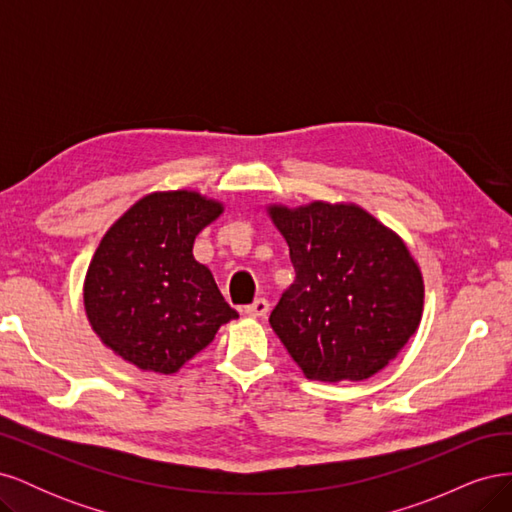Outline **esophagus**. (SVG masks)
<instances>
[{
  "instance_id": "1",
  "label": "esophagus",
  "mask_w": 512,
  "mask_h": 512,
  "mask_svg": "<svg viewBox=\"0 0 512 512\" xmlns=\"http://www.w3.org/2000/svg\"><path fill=\"white\" fill-rule=\"evenodd\" d=\"M243 312H245L247 316H252V318H262V316H267V312H269V301H267V299H256L254 303L245 305V307H243Z\"/></svg>"
}]
</instances>
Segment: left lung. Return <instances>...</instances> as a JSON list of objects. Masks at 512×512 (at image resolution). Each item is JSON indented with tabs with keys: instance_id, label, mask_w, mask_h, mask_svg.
<instances>
[{
	"instance_id": "1",
	"label": "left lung",
	"mask_w": 512,
	"mask_h": 512,
	"mask_svg": "<svg viewBox=\"0 0 512 512\" xmlns=\"http://www.w3.org/2000/svg\"><path fill=\"white\" fill-rule=\"evenodd\" d=\"M294 267L269 316L307 378L365 380L408 344L423 314V277L406 245L354 205L271 207Z\"/></svg>"
}]
</instances>
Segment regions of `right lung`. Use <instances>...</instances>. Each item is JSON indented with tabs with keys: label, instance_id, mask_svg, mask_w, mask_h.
I'll use <instances>...</instances> for the list:
<instances>
[{
	"label": "right lung",
	"instance_id": "obj_1",
	"mask_svg": "<svg viewBox=\"0 0 512 512\" xmlns=\"http://www.w3.org/2000/svg\"><path fill=\"white\" fill-rule=\"evenodd\" d=\"M222 205L196 192L138 200L106 232L85 280L91 327L121 359L175 374L237 318L211 271L192 254Z\"/></svg>",
	"mask_w": 512,
	"mask_h": 512
}]
</instances>
